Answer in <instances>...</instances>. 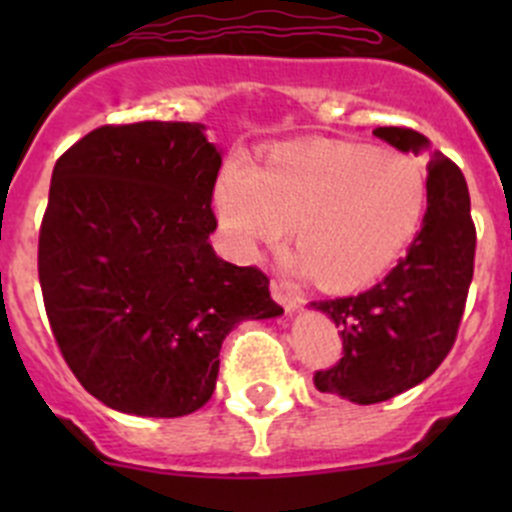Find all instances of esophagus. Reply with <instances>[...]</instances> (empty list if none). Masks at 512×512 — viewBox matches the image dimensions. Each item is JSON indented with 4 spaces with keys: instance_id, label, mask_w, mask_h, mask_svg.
<instances>
[{
    "instance_id": "obj_1",
    "label": "esophagus",
    "mask_w": 512,
    "mask_h": 512,
    "mask_svg": "<svg viewBox=\"0 0 512 512\" xmlns=\"http://www.w3.org/2000/svg\"><path fill=\"white\" fill-rule=\"evenodd\" d=\"M272 297H275L287 312H294V309L302 304V294L289 285V282H282V280H272Z\"/></svg>"
}]
</instances>
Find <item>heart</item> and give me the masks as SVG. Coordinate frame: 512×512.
<instances>
[{
    "label": "heart",
    "mask_w": 512,
    "mask_h": 512,
    "mask_svg": "<svg viewBox=\"0 0 512 512\" xmlns=\"http://www.w3.org/2000/svg\"><path fill=\"white\" fill-rule=\"evenodd\" d=\"M215 205L242 255L280 242L292 225L299 270L327 289H354L386 275L416 240L428 175L409 153L309 141L277 148L260 170L227 163Z\"/></svg>",
    "instance_id": "1"
}]
</instances>
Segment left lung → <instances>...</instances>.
I'll list each match as a JSON object with an SVG mask.
<instances>
[{"instance_id": "left-lung-1", "label": "left lung", "mask_w": 512, "mask_h": 512, "mask_svg": "<svg viewBox=\"0 0 512 512\" xmlns=\"http://www.w3.org/2000/svg\"><path fill=\"white\" fill-rule=\"evenodd\" d=\"M374 136L404 153L428 146L411 128L381 126ZM473 262L466 178L453 160L433 153L426 218L399 265L366 292L312 302L342 329V359L314 371V386L354 404H379L428 379L456 344Z\"/></svg>"}]
</instances>
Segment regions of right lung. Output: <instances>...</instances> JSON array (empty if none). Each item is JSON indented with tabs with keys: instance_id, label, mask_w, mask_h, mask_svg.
<instances>
[{
	"instance_id": "add662e5",
	"label": "right lung",
	"mask_w": 512,
	"mask_h": 512,
	"mask_svg": "<svg viewBox=\"0 0 512 512\" xmlns=\"http://www.w3.org/2000/svg\"><path fill=\"white\" fill-rule=\"evenodd\" d=\"M223 158L200 123H108L54 165L39 282L59 352L91 396L175 418L215 391L242 319L282 314L257 267L220 260L213 190Z\"/></svg>"
}]
</instances>
